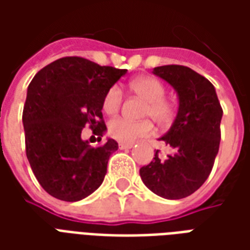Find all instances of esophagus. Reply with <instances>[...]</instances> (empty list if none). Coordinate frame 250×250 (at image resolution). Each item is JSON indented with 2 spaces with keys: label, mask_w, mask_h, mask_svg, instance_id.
<instances>
[{
  "label": "esophagus",
  "mask_w": 250,
  "mask_h": 250,
  "mask_svg": "<svg viewBox=\"0 0 250 250\" xmlns=\"http://www.w3.org/2000/svg\"><path fill=\"white\" fill-rule=\"evenodd\" d=\"M134 146V142H119V148L125 150V148H131Z\"/></svg>",
  "instance_id": "obj_1"
}]
</instances>
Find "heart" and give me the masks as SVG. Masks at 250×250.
Segmentation results:
<instances>
[{
	"label": "heart",
	"mask_w": 250,
	"mask_h": 250,
	"mask_svg": "<svg viewBox=\"0 0 250 250\" xmlns=\"http://www.w3.org/2000/svg\"><path fill=\"white\" fill-rule=\"evenodd\" d=\"M130 89L139 98L146 100L142 109L143 118H151L157 125H168L174 119V105L166 99V87L155 77H136L130 83ZM123 103V93L118 85H112L104 93L102 107L105 114L115 115L120 111ZM154 125L151 120L145 119L131 122L123 118L109 120L107 132L111 138L119 142H132L138 138L151 135Z\"/></svg>",
	"instance_id": "obj_1"
}]
</instances>
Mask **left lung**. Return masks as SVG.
<instances>
[{"label": "left lung", "instance_id": "1", "mask_svg": "<svg viewBox=\"0 0 250 250\" xmlns=\"http://www.w3.org/2000/svg\"><path fill=\"white\" fill-rule=\"evenodd\" d=\"M154 73L171 84L179 96L177 118L161 138L173 154L139 170L143 184L159 197L181 199L197 191L211 173L220 148L222 108L213 84L191 68L162 65Z\"/></svg>", "mask_w": 250, "mask_h": 250}]
</instances>
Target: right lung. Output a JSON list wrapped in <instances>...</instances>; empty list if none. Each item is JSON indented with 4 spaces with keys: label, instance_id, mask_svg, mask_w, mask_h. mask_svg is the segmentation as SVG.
<instances>
[{
    "label": "right lung",
    "instance_id": "1",
    "mask_svg": "<svg viewBox=\"0 0 250 250\" xmlns=\"http://www.w3.org/2000/svg\"><path fill=\"white\" fill-rule=\"evenodd\" d=\"M125 72L68 56L44 66L30 82L22 111L25 150L39 184L52 197L75 202L103 184L118 143L108 139L92 147L82 131L89 127L102 141L104 93Z\"/></svg>",
    "mask_w": 250,
    "mask_h": 250
}]
</instances>
